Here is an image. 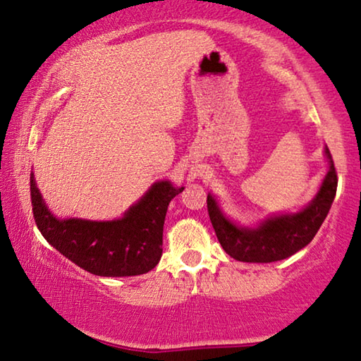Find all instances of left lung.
Instances as JSON below:
<instances>
[{
	"label": "left lung",
	"mask_w": 361,
	"mask_h": 361,
	"mask_svg": "<svg viewBox=\"0 0 361 361\" xmlns=\"http://www.w3.org/2000/svg\"><path fill=\"white\" fill-rule=\"evenodd\" d=\"M326 157V178L314 200L296 214L270 217L257 227H240L227 219L214 197L207 195V212L222 248L238 262L271 263L284 260L306 247L321 229L337 192V171L327 147Z\"/></svg>",
	"instance_id": "obj_1"
}]
</instances>
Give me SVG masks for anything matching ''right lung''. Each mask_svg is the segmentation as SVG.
Returning <instances> with one entry per match:
<instances>
[{
  "label": "right lung",
  "mask_w": 361,
  "mask_h": 361,
  "mask_svg": "<svg viewBox=\"0 0 361 361\" xmlns=\"http://www.w3.org/2000/svg\"><path fill=\"white\" fill-rule=\"evenodd\" d=\"M181 191L183 186L157 181L121 219H57L45 206L30 173V202L40 233L75 265L98 276L144 275L157 267L166 209Z\"/></svg>",
  "instance_id": "add662e5"
}]
</instances>
